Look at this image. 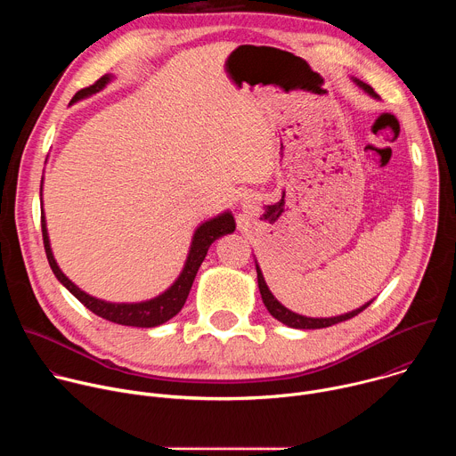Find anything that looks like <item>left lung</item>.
<instances>
[{
  "label": "left lung",
  "instance_id": "8db88e82",
  "mask_svg": "<svg viewBox=\"0 0 456 456\" xmlns=\"http://www.w3.org/2000/svg\"><path fill=\"white\" fill-rule=\"evenodd\" d=\"M352 79H354V83H355L361 90H364L370 97L379 99V95L373 92V88H371L370 85L359 81L357 77H352ZM254 264H256V273H257V289H259V294H262V299H264L267 310L271 312L273 317H276L280 322L287 324V327H290V329H299V330L327 329V327H332V324H338V322H341V321H346V319L355 317V315L361 314L366 306H370L371 301H373V299H370V301L364 303L362 306H359V308H355V310H352V312L341 314V315H334V317H306V315H301V314H296V312L289 310L285 305H281V303L274 297V294L271 292V289H269L267 283H265L264 273H262V269H259L256 259H254Z\"/></svg>",
  "mask_w": 456,
  "mask_h": 456
}]
</instances>
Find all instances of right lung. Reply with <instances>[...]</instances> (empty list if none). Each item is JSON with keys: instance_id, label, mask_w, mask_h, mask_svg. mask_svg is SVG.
<instances>
[{"instance_id": "1", "label": "right lung", "mask_w": 456, "mask_h": 456, "mask_svg": "<svg viewBox=\"0 0 456 456\" xmlns=\"http://www.w3.org/2000/svg\"><path fill=\"white\" fill-rule=\"evenodd\" d=\"M113 79H115V76H111V74L102 76L95 85L79 90L74 95V99L70 101V104H76L77 101H83V99H88V97L99 94ZM43 180H41V197H43ZM234 229H236V222H234V216H232V213L229 209L220 213V215H216L215 218H209V220L202 222L192 232L183 269H182V273L178 274V278L173 281V285L169 289H166L162 294H159V296H155L151 299H146V301L111 303V301L90 296L88 292L79 289L67 274H64L59 269L55 257H53V252H52V247H50L45 211H41V231H43L45 252H46V257H48L50 269L55 274V278L59 280V283L64 289H67L72 296H76L95 315H99V317H102L106 321L117 322V324H124V327H137V329L159 327V324H164L166 321H169L171 317H175L182 310V306H183V303H185V299L189 296V290L192 287L194 276H197L202 262L206 259V254H208L211 243L216 241L218 238L225 236V234L234 232Z\"/></svg>"}]
</instances>
